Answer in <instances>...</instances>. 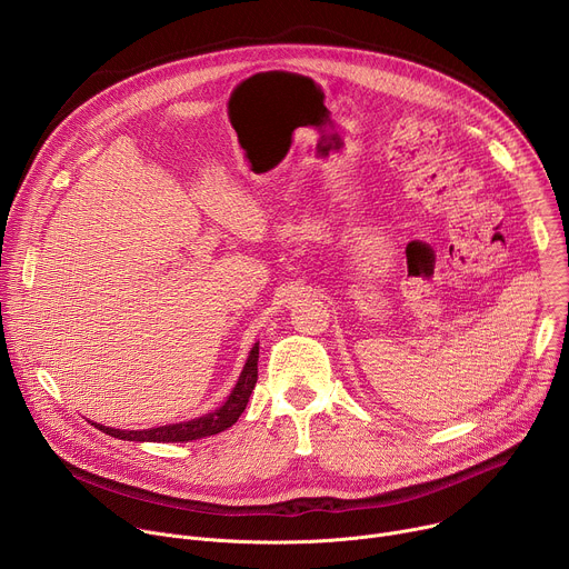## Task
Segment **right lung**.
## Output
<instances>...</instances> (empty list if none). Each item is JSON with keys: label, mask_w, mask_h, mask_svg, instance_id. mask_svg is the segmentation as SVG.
<instances>
[{"label": "right lung", "mask_w": 569, "mask_h": 569, "mask_svg": "<svg viewBox=\"0 0 569 569\" xmlns=\"http://www.w3.org/2000/svg\"><path fill=\"white\" fill-rule=\"evenodd\" d=\"M259 378V345L252 347L250 358L242 367L236 387L231 389L229 398L224 400V405L216 412H209L200 419L193 421H184V423H173V426H161V428H150V430H114V428H106V426H97L101 432L114 437V439H123V441H157V443H184V441H196L202 437H211L218 435L227 428H231L238 417L246 412L248 400L252 396V389L257 385Z\"/></svg>", "instance_id": "add662e5"}]
</instances>
